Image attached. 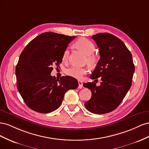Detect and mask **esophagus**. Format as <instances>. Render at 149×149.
Here are the masks:
<instances>
[{
	"mask_svg": "<svg viewBox=\"0 0 149 149\" xmlns=\"http://www.w3.org/2000/svg\"><path fill=\"white\" fill-rule=\"evenodd\" d=\"M78 83H79V88H82L83 87V82L80 80H78Z\"/></svg>",
	"mask_w": 149,
	"mask_h": 149,
	"instance_id": "1",
	"label": "esophagus"
}]
</instances>
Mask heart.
<instances>
[{"label": "heart", "instance_id": "heart-1", "mask_svg": "<svg viewBox=\"0 0 149 149\" xmlns=\"http://www.w3.org/2000/svg\"><path fill=\"white\" fill-rule=\"evenodd\" d=\"M76 47L86 55L87 61L91 64H94L97 61V57L93 53L95 50V45L91 41L86 39L81 38L75 42L74 44ZM69 51L66 49L63 54L62 59L63 61H67L69 57ZM66 74L74 78L80 79L82 77L83 75L87 74V69L85 67H80L77 66H72L65 71Z\"/></svg>", "mask_w": 149, "mask_h": 149}]
</instances>
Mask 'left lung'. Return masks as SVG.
Returning <instances> with one entry per match:
<instances>
[{
	"label": "left lung",
	"instance_id": "obj_1",
	"mask_svg": "<svg viewBox=\"0 0 149 149\" xmlns=\"http://www.w3.org/2000/svg\"><path fill=\"white\" fill-rule=\"evenodd\" d=\"M99 49L100 58L91 79L100 77V86L94 82L84 84L90 89L91 99L84 104L92 113L103 114L113 111L120 105L130 89L135 66L129 49L120 39L109 33L92 36Z\"/></svg>",
	"mask_w": 149,
	"mask_h": 149
}]
</instances>
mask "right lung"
<instances>
[{"instance_id":"obj_1","label":"right lung","mask_w":149,"mask_h":149,"mask_svg":"<svg viewBox=\"0 0 149 149\" xmlns=\"http://www.w3.org/2000/svg\"><path fill=\"white\" fill-rule=\"evenodd\" d=\"M75 38L44 32L30 42L21 53L15 69L17 87L31 109L39 113L52 112L60 107L67 91L77 88L74 77L56 79L50 75L52 65L62 62L63 52Z\"/></svg>"}]
</instances>
